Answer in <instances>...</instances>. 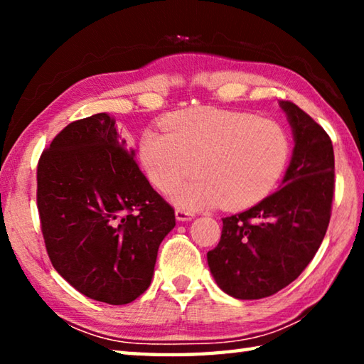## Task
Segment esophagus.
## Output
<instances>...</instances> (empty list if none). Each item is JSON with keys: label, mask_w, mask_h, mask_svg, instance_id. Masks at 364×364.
Instances as JSON below:
<instances>
[{"label": "esophagus", "mask_w": 364, "mask_h": 364, "mask_svg": "<svg viewBox=\"0 0 364 364\" xmlns=\"http://www.w3.org/2000/svg\"><path fill=\"white\" fill-rule=\"evenodd\" d=\"M175 215H176L178 221H189V220L194 218V213L189 212V210H184V208H176Z\"/></svg>", "instance_id": "1"}]
</instances>
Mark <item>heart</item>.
Segmentation results:
<instances>
[{
	"label": "heart",
	"instance_id": "1",
	"mask_svg": "<svg viewBox=\"0 0 364 364\" xmlns=\"http://www.w3.org/2000/svg\"><path fill=\"white\" fill-rule=\"evenodd\" d=\"M162 130H146L139 160L149 181L175 193L188 208H244L267 197L281 180L291 156V141L278 122L217 107L180 110L162 120Z\"/></svg>",
	"mask_w": 364,
	"mask_h": 364
}]
</instances>
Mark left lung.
I'll use <instances>...</instances> for the list:
<instances>
[{"mask_svg": "<svg viewBox=\"0 0 364 364\" xmlns=\"http://www.w3.org/2000/svg\"><path fill=\"white\" fill-rule=\"evenodd\" d=\"M294 133L282 186L249 210L223 218L208 268L234 299L269 297L300 276L328 231L334 197V149L321 125L291 101H279Z\"/></svg>", "mask_w": 364, "mask_h": 364, "instance_id": "1", "label": "left lung"}]
</instances>
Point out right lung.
Masks as SVG:
<instances>
[{"label":"right lung","instance_id":"obj_1","mask_svg":"<svg viewBox=\"0 0 364 364\" xmlns=\"http://www.w3.org/2000/svg\"><path fill=\"white\" fill-rule=\"evenodd\" d=\"M36 205L58 273L86 297L125 305L149 287L175 210L139 170L109 114L72 122L43 151Z\"/></svg>","mask_w":364,"mask_h":364}]
</instances>
